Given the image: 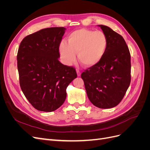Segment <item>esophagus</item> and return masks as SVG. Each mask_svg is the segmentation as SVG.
<instances>
[{
    "mask_svg": "<svg viewBox=\"0 0 150 150\" xmlns=\"http://www.w3.org/2000/svg\"><path fill=\"white\" fill-rule=\"evenodd\" d=\"M76 72H77V74H78V76H81V72L79 70H77Z\"/></svg>",
    "mask_w": 150,
    "mask_h": 150,
    "instance_id": "1",
    "label": "esophagus"
}]
</instances>
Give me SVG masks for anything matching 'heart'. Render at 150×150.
Segmentation results:
<instances>
[{
	"label": "heart",
	"mask_w": 150,
	"mask_h": 150,
	"mask_svg": "<svg viewBox=\"0 0 150 150\" xmlns=\"http://www.w3.org/2000/svg\"><path fill=\"white\" fill-rule=\"evenodd\" d=\"M108 45V38L103 32L80 29L68 35L67 43L61 42L59 51L65 65L73 64L77 53L81 64L86 67H92L101 62L105 55Z\"/></svg>",
	"instance_id": "1"
}]
</instances>
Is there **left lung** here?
I'll use <instances>...</instances> for the list:
<instances>
[{"label": "left lung", "instance_id": "obj_1", "mask_svg": "<svg viewBox=\"0 0 150 150\" xmlns=\"http://www.w3.org/2000/svg\"><path fill=\"white\" fill-rule=\"evenodd\" d=\"M108 38L105 55L98 64L81 74L89 101L102 109L117 106L131 82V56L121 35L110 28L98 25Z\"/></svg>", "mask_w": 150, "mask_h": 150}]
</instances>
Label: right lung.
<instances>
[{
    "label": "right lung",
    "instance_id": "add662e5",
    "mask_svg": "<svg viewBox=\"0 0 150 150\" xmlns=\"http://www.w3.org/2000/svg\"><path fill=\"white\" fill-rule=\"evenodd\" d=\"M64 28L40 30L25 37L17 59L21 88L34 108L51 112L64 103L66 88L77 78L73 67L62 64L59 46Z\"/></svg>",
    "mask_w": 150,
    "mask_h": 150
}]
</instances>
